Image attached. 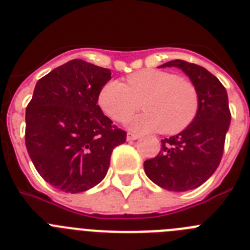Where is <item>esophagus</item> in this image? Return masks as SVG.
Listing matches in <instances>:
<instances>
[{
  "instance_id": "34e87169",
  "label": "esophagus",
  "mask_w": 250,
  "mask_h": 250,
  "mask_svg": "<svg viewBox=\"0 0 250 250\" xmlns=\"http://www.w3.org/2000/svg\"><path fill=\"white\" fill-rule=\"evenodd\" d=\"M139 138H140V136H139L138 134H132V132H127V135H126V139H127V141H131V140H138Z\"/></svg>"
}]
</instances>
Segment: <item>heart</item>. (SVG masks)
Returning a JSON list of instances; mask_svg holds the SVG:
<instances>
[{
	"label": "heart",
	"instance_id": "b5f03b06",
	"mask_svg": "<svg viewBox=\"0 0 250 250\" xmlns=\"http://www.w3.org/2000/svg\"><path fill=\"white\" fill-rule=\"evenodd\" d=\"M141 101L146 111L127 121L131 131L175 134L190 125L199 109V94L191 81L156 68L130 75L127 83L109 81L99 94L103 111L116 121L126 120Z\"/></svg>",
	"mask_w": 250,
	"mask_h": 250
}]
</instances>
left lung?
I'll return each instance as SVG.
<instances>
[{"label":"left lung","mask_w":250,"mask_h":250,"mask_svg":"<svg viewBox=\"0 0 250 250\" xmlns=\"http://www.w3.org/2000/svg\"><path fill=\"white\" fill-rule=\"evenodd\" d=\"M159 67H178L190 79L199 94V109L189 126L161 140L158 155L144 161L145 174L167 190H191L204 184L222 160L231 118L228 94L222 83L199 65L173 60Z\"/></svg>","instance_id":"left-lung-1"}]
</instances>
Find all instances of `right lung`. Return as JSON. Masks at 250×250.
I'll list each match as a JSON object with an SVG mask.
<instances>
[{
	"label": "right lung",
	"mask_w": 250,
	"mask_h": 250,
	"mask_svg": "<svg viewBox=\"0 0 250 250\" xmlns=\"http://www.w3.org/2000/svg\"><path fill=\"white\" fill-rule=\"evenodd\" d=\"M109 68L71 60L40 79L26 109V147L39 174L59 190L81 193L105 178L126 141L98 105Z\"/></svg>",
	"instance_id": "add662e5"
}]
</instances>
